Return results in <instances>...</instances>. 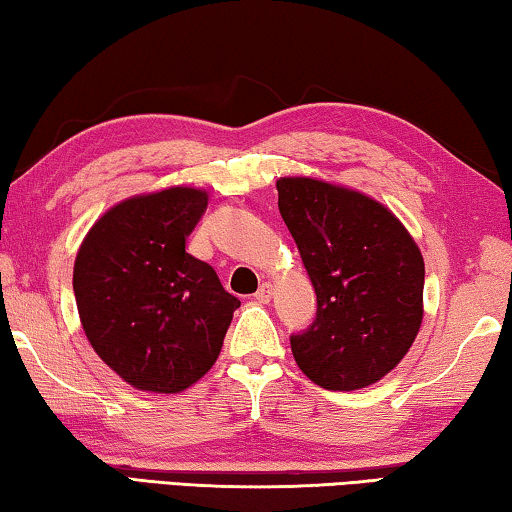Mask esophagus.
Returning a JSON list of instances; mask_svg holds the SVG:
<instances>
[{"instance_id": "obj_1", "label": "esophagus", "mask_w": 512, "mask_h": 512, "mask_svg": "<svg viewBox=\"0 0 512 512\" xmlns=\"http://www.w3.org/2000/svg\"><path fill=\"white\" fill-rule=\"evenodd\" d=\"M271 296H273V287L268 282H264L262 287L257 289V293H255V300H259V302H271Z\"/></svg>"}]
</instances>
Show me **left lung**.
Segmentation results:
<instances>
[{
  "label": "left lung",
  "instance_id": "left-lung-1",
  "mask_svg": "<svg viewBox=\"0 0 512 512\" xmlns=\"http://www.w3.org/2000/svg\"><path fill=\"white\" fill-rule=\"evenodd\" d=\"M275 187L318 302L314 323L291 334L296 363L327 391L375 384L418 336L420 248L384 205L359 192L314 178H280Z\"/></svg>",
  "mask_w": 512,
  "mask_h": 512
}]
</instances>
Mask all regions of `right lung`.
I'll return each instance as SVG.
<instances>
[{
  "label": "right lung",
  "instance_id": "add662e5",
  "mask_svg": "<svg viewBox=\"0 0 512 512\" xmlns=\"http://www.w3.org/2000/svg\"><path fill=\"white\" fill-rule=\"evenodd\" d=\"M207 210L201 189L128 198L83 239L74 296L94 352L140 391L178 393L214 366L241 302L185 250Z\"/></svg>",
  "mask_w": 512,
  "mask_h": 512
}]
</instances>
